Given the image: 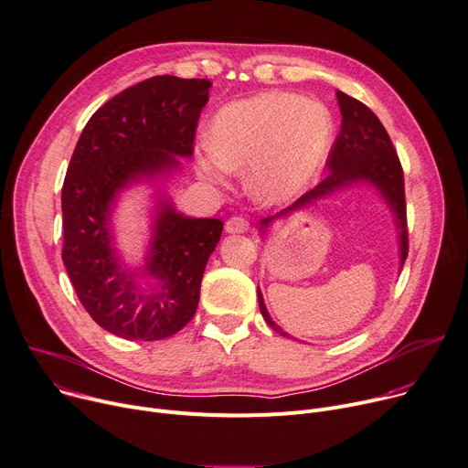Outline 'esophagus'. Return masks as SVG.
<instances>
[{
  "mask_svg": "<svg viewBox=\"0 0 468 468\" xmlns=\"http://www.w3.org/2000/svg\"><path fill=\"white\" fill-rule=\"evenodd\" d=\"M250 229V222L246 220L244 216H231L226 222V231L228 233H244Z\"/></svg>",
  "mask_w": 468,
  "mask_h": 468,
  "instance_id": "34e87169",
  "label": "esophagus"
}]
</instances>
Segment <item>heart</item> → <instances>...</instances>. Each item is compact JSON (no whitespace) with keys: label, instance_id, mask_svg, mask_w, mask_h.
<instances>
[{"label":"heart","instance_id":"b5f03b06","mask_svg":"<svg viewBox=\"0 0 468 468\" xmlns=\"http://www.w3.org/2000/svg\"><path fill=\"white\" fill-rule=\"evenodd\" d=\"M210 148L196 164L207 180L250 169V188L265 203H282L314 180L333 144V118L316 101L288 91H263L220 109L210 123Z\"/></svg>","mask_w":468,"mask_h":468}]
</instances>
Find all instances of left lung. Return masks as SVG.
Returning <instances> with one entry per match:
<instances>
[{"instance_id":"left-lung-1","label":"left lung","mask_w":468,"mask_h":468,"mask_svg":"<svg viewBox=\"0 0 468 468\" xmlns=\"http://www.w3.org/2000/svg\"><path fill=\"white\" fill-rule=\"evenodd\" d=\"M336 101L342 114V123L338 137L333 143V148L327 158V176L316 186L314 190L301 196L293 205L280 210L278 214L265 218L260 222L261 231L265 233L267 226L276 218L288 216L295 210H301L314 201L331 196L336 190L348 188L352 184L367 182L382 194L388 207L395 214V226L399 229V260L400 267L409 256V229H407V203H404V178L399 155L393 148V143L382 126L378 116L367 105L356 98L346 96L345 91L336 90ZM258 301L263 320L282 336H290L282 327L276 325L267 313L263 295L258 288Z\"/></svg>"}]
</instances>
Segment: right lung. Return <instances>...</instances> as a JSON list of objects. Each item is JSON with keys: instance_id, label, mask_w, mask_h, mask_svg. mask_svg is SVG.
I'll list each match as a JSON object with an SVG mask.
<instances>
[{"instance_id": "1", "label": "right lung", "mask_w": 468, "mask_h": 468, "mask_svg": "<svg viewBox=\"0 0 468 468\" xmlns=\"http://www.w3.org/2000/svg\"><path fill=\"white\" fill-rule=\"evenodd\" d=\"M210 80L160 75L130 86L91 114L61 188L64 250L79 301L91 320L128 340H162L188 324L207 261L222 237L218 218H188L160 196L141 271L120 260L111 214L122 190L154 182L192 158ZM152 277L150 291L138 278Z\"/></svg>"}]
</instances>
